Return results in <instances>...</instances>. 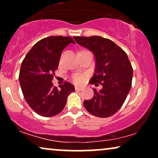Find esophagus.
<instances>
[{
    "instance_id": "1",
    "label": "esophagus",
    "mask_w": 158,
    "mask_h": 158,
    "mask_svg": "<svg viewBox=\"0 0 158 158\" xmlns=\"http://www.w3.org/2000/svg\"><path fill=\"white\" fill-rule=\"evenodd\" d=\"M75 89H76V90H77V91H80V90H82V88H80V87H76Z\"/></svg>"
}]
</instances>
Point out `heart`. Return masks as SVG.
Here are the masks:
<instances>
[{
  "mask_svg": "<svg viewBox=\"0 0 158 158\" xmlns=\"http://www.w3.org/2000/svg\"><path fill=\"white\" fill-rule=\"evenodd\" d=\"M72 80H73V82L76 83V84H81V83L84 82L85 77L79 73L74 74L73 77H72Z\"/></svg>",
  "mask_w": 158,
  "mask_h": 158,
  "instance_id": "heart-1",
  "label": "heart"
}]
</instances>
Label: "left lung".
Segmentation results:
<instances>
[{
  "mask_svg": "<svg viewBox=\"0 0 158 158\" xmlns=\"http://www.w3.org/2000/svg\"><path fill=\"white\" fill-rule=\"evenodd\" d=\"M76 42L88 48L96 58V68L90 84L94 88V97L84 101L89 113L98 117H108L118 111L131 89L133 68L126 52L114 41L101 36H75Z\"/></svg>",
  "mask_w": 158,
  "mask_h": 158,
  "instance_id": "8db88e82",
  "label": "left lung"
}]
</instances>
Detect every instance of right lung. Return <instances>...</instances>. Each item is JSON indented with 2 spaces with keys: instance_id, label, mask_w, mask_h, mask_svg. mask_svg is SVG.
Returning a JSON list of instances; mask_svg holds the SVG:
<instances>
[{
  "instance_id": "add662e5",
  "label": "right lung",
  "mask_w": 158,
  "mask_h": 158,
  "mask_svg": "<svg viewBox=\"0 0 158 158\" xmlns=\"http://www.w3.org/2000/svg\"><path fill=\"white\" fill-rule=\"evenodd\" d=\"M75 44L68 36H50L32 47L22 61L19 81L25 100L35 113L45 117L57 115L64 109L67 98L75 88L65 81L53 86L52 80L58 69L61 52L68 45Z\"/></svg>"
}]
</instances>
